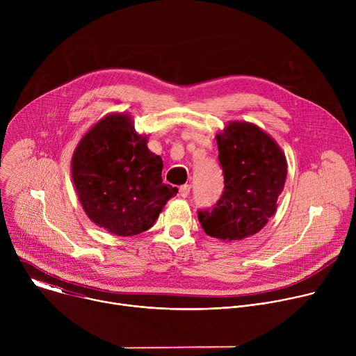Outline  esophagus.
Instances as JSON below:
<instances>
[{"mask_svg": "<svg viewBox=\"0 0 356 356\" xmlns=\"http://www.w3.org/2000/svg\"><path fill=\"white\" fill-rule=\"evenodd\" d=\"M190 184H184V186H180V188H179V193H180V195L181 197H187L188 194H190Z\"/></svg>", "mask_w": 356, "mask_h": 356, "instance_id": "1", "label": "esophagus"}]
</instances>
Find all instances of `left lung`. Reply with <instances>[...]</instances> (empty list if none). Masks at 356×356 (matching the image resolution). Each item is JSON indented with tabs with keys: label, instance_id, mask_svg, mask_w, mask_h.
<instances>
[{
	"label": "left lung",
	"instance_id": "1",
	"mask_svg": "<svg viewBox=\"0 0 356 356\" xmlns=\"http://www.w3.org/2000/svg\"><path fill=\"white\" fill-rule=\"evenodd\" d=\"M224 190L213 209L198 210L207 235L236 241L257 234L276 213L287 163L277 143L257 125L232 122L217 135Z\"/></svg>",
	"mask_w": 356,
	"mask_h": 356
}]
</instances>
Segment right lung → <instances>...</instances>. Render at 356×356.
Segmentation results:
<instances>
[{"instance_id": "obj_1", "label": "right lung", "mask_w": 356, "mask_h": 356, "mask_svg": "<svg viewBox=\"0 0 356 356\" xmlns=\"http://www.w3.org/2000/svg\"><path fill=\"white\" fill-rule=\"evenodd\" d=\"M163 162L128 115H108L81 139L72 161L73 183L88 218L114 235L149 229L177 187L162 183Z\"/></svg>"}]
</instances>
